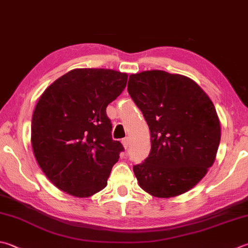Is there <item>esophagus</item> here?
<instances>
[{
	"label": "esophagus",
	"instance_id": "obj_1",
	"mask_svg": "<svg viewBox=\"0 0 248 248\" xmlns=\"http://www.w3.org/2000/svg\"><path fill=\"white\" fill-rule=\"evenodd\" d=\"M122 143H123V146H124V148L125 149H127L128 148V146H129V139L126 137V138H123L122 139Z\"/></svg>",
	"mask_w": 248,
	"mask_h": 248
}]
</instances>
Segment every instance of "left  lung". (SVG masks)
Wrapping results in <instances>:
<instances>
[{
    "label": "left lung",
    "mask_w": 248,
    "mask_h": 248,
    "mask_svg": "<svg viewBox=\"0 0 248 248\" xmlns=\"http://www.w3.org/2000/svg\"><path fill=\"white\" fill-rule=\"evenodd\" d=\"M127 91L151 135L148 157L133 166L139 186L157 198L186 192L206 175L220 142L212 100L191 78L161 70L129 76Z\"/></svg>",
    "instance_id": "1"
}]
</instances>
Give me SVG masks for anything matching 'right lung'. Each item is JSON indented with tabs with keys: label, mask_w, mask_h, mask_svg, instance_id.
Here are the masks:
<instances>
[{
	"label": "right lung",
	"mask_w": 248,
	"mask_h": 248,
	"mask_svg": "<svg viewBox=\"0 0 248 248\" xmlns=\"http://www.w3.org/2000/svg\"><path fill=\"white\" fill-rule=\"evenodd\" d=\"M126 82L127 74L114 70L76 69L40 97L32 115V149L58 189L85 198L107 186L124 147L112 139L106 109Z\"/></svg>",
	"instance_id": "obj_1"
}]
</instances>
